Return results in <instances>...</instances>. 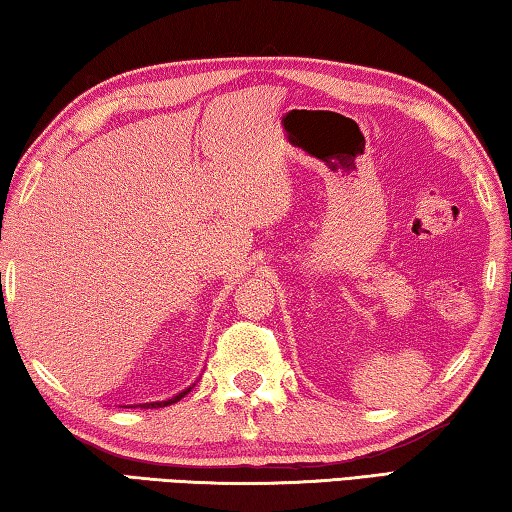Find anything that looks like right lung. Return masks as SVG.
I'll list each match as a JSON object with an SVG mask.
<instances>
[{
  "instance_id": "obj_1",
  "label": "right lung",
  "mask_w": 512,
  "mask_h": 512,
  "mask_svg": "<svg viewBox=\"0 0 512 512\" xmlns=\"http://www.w3.org/2000/svg\"><path fill=\"white\" fill-rule=\"evenodd\" d=\"M189 388H192V386H189ZM189 388H185L183 393L173 395L171 400H164V402H149V404H140V406H146V409H149V406H151V409H158V406H169V404H173V402H180V400H183V397L189 393Z\"/></svg>"
}]
</instances>
